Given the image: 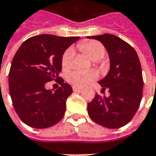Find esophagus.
Masks as SVG:
<instances>
[{
	"label": "esophagus",
	"mask_w": 156,
	"mask_h": 156,
	"mask_svg": "<svg viewBox=\"0 0 156 156\" xmlns=\"http://www.w3.org/2000/svg\"><path fill=\"white\" fill-rule=\"evenodd\" d=\"M82 88L81 87H77V86H73V90L75 92H80L82 90Z\"/></svg>",
	"instance_id": "1"
}]
</instances>
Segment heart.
<instances>
[{"label": "heart", "instance_id": "1", "mask_svg": "<svg viewBox=\"0 0 156 156\" xmlns=\"http://www.w3.org/2000/svg\"><path fill=\"white\" fill-rule=\"evenodd\" d=\"M78 47L82 52L89 56L93 61L101 59L105 55L103 45L96 41H82L78 45ZM73 51L71 49H67L61 58V65L64 69L70 66ZM97 77V73L94 70H74L68 75L67 79L74 86H83L87 85Z\"/></svg>", "mask_w": 156, "mask_h": 156}]
</instances>
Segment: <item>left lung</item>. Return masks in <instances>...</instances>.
<instances>
[{
    "label": "left lung",
    "instance_id": "1",
    "mask_svg": "<svg viewBox=\"0 0 156 156\" xmlns=\"http://www.w3.org/2000/svg\"><path fill=\"white\" fill-rule=\"evenodd\" d=\"M87 38L101 42L110 58V70L98 82L102 89H109L110 95H95L87 105L89 116L106 128L122 127L131 120L141 101L144 82L138 55L131 45L114 35Z\"/></svg>",
    "mask_w": 156,
    "mask_h": 156
}]
</instances>
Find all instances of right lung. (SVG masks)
I'll list each match as a JSON object with an SVG mask.
<instances>
[{"label": "right lung", "mask_w": 156, "mask_h": 156, "mask_svg": "<svg viewBox=\"0 0 156 156\" xmlns=\"http://www.w3.org/2000/svg\"><path fill=\"white\" fill-rule=\"evenodd\" d=\"M79 38L43 34L27 39L18 49L9 72V90L15 111L27 126L48 128L64 116L66 102L73 90L59 77L61 58ZM53 79L61 85L55 92L44 87Z\"/></svg>", "instance_id": "1"}]
</instances>
